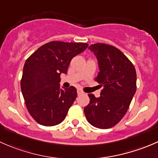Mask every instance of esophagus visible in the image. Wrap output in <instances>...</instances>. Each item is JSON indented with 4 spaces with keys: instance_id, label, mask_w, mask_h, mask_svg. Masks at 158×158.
<instances>
[{
    "instance_id": "esophagus-1",
    "label": "esophagus",
    "mask_w": 158,
    "mask_h": 158,
    "mask_svg": "<svg viewBox=\"0 0 158 158\" xmlns=\"http://www.w3.org/2000/svg\"><path fill=\"white\" fill-rule=\"evenodd\" d=\"M83 93V92H82V90H81V89H78L77 90V94L78 95H81V94H82Z\"/></svg>"
}]
</instances>
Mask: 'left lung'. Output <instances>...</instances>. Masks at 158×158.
Returning a JSON list of instances; mask_svg holds the SVG:
<instances>
[{"label": "left lung", "mask_w": 158, "mask_h": 158, "mask_svg": "<svg viewBox=\"0 0 158 158\" xmlns=\"http://www.w3.org/2000/svg\"><path fill=\"white\" fill-rule=\"evenodd\" d=\"M89 49L98 60L99 72L95 81L103 89L99 98L89 94L90 102L84 108V113L92 126L110 128L128 111L136 92V71L128 57L113 46L95 44Z\"/></svg>", "instance_id": "obj_1"}]
</instances>
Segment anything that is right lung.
I'll return each instance as SVG.
<instances>
[{
    "label": "right lung",
    "instance_id": "obj_1",
    "mask_svg": "<svg viewBox=\"0 0 158 158\" xmlns=\"http://www.w3.org/2000/svg\"><path fill=\"white\" fill-rule=\"evenodd\" d=\"M85 43L51 41L41 46L26 60L20 87L27 109L40 125L61 123L74 102V86L60 89V75L67 73L70 61L88 47Z\"/></svg>",
    "mask_w": 158,
    "mask_h": 158
}]
</instances>
